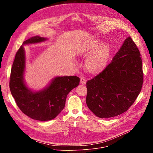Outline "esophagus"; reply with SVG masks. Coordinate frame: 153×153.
Listing matches in <instances>:
<instances>
[{
  "label": "esophagus",
  "mask_w": 153,
  "mask_h": 153,
  "mask_svg": "<svg viewBox=\"0 0 153 153\" xmlns=\"http://www.w3.org/2000/svg\"><path fill=\"white\" fill-rule=\"evenodd\" d=\"M86 80L84 77H80V83L81 84L85 85V84H86Z\"/></svg>",
  "instance_id": "1"
}]
</instances>
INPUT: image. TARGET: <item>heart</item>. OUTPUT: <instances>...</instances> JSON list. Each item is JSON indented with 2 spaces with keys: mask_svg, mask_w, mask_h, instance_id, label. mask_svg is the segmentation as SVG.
<instances>
[{
  "mask_svg": "<svg viewBox=\"0 0 153 153\" xmlns=\"http://www.w3.org/2000/svg\"><path fill=\"white\" fill-rule=\"evenodd\" d=\"M111 52L110 45L103 44V42L100 40H93L84 46L80 53L85 56L89 55L85 63L86 71L91 75L102 73L107 66Z\"/></svg>",
  "mask_w": 153,
  "mask_h": 153,
  "instance_id": "obj_1",
  "label": "heart"
}]
</instances>
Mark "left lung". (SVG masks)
Returning a JSON list of instances; mask_svg holds the SVG:
<instances>
[{"label":"left lung","mask_w":153,"mask_h":153,"mask_svg":"<svg viewBox=\"0 0 153 153\" xmlns=\"http://www.w3.org/2000/svg\"><path fill=\"white\" fill-rule=\"evenodd\" d=\"M143 82L140 53L129 37L105 69L86 82V105L100 118L120 115L134 103Z\"/></svg>","instance_id":"1"}]
</instances>
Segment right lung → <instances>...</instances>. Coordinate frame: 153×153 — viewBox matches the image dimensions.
<instances>
[{
    "instance_id": "add662e5",
    "label": "right lung",
    "mask_w": 153,
    "mask_h": 153,
    "mask_svg": "<svg viewBox=\"0 0 153 153\" xmlns=\"http://www.w3.org/2000/svg\"><path fill=\"white\" fill-rule=\"evenodd\" d=\"M47 39L34 36L24 41L23 45L37 43ZM25 51L21 46L16 54L11 68L10 88L16 103L22 112L30 118L40 121L54 119L65 107L68 94L79 84L77 76L56 77L44 90L32 91L24 82Z\"/></svg>"
}]
</instances>
